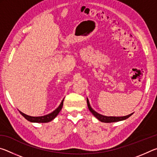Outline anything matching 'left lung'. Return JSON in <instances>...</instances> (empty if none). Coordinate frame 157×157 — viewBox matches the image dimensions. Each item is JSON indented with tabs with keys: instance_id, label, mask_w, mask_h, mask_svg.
Listing matches in <instances>:
<instances>
[{
	"instance_id": "1",
	"label": "left lung",
	"mask_w": 157,
	"mask_h": 157,
	"mask_svg": "<svg viewBox=\"0 0 157 157\" xmlns=\"http://www.w3.org/2000/svg\"><path fill=\"white\" fill-rule=\"evenodd\" d=\"M86 102H87V105H88V108L90 110V111H91V112L94 114V116L95 117V118H97L98 120L101 122H103V123H113V122H118V121L125 120V119L128 118L129 116H131L133 113H132L131 114H129V115H127L125 116H121V117L103 116V115H102V114L98 113V112H96V111L93 109L91 107V105H90V103H89L88 98L86 99Z\"/></svg>"
}]
</instances>
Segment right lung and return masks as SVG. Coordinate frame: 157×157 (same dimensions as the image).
<instances>
[{"instance_id": "add662e5", "label": "right lung", "mask_w": 157, "mask_h": 157, "mask_svg": "<svg viewBox=\"0 0 157 157\" xmlns=\"http://www.w3.org/2000/svg\"><path fill=\"white\" fill-rule=\"evenodd\" d=\"M63 99L61 104L59 105V107H58L56 109L55 111H53L52 113H50L49 114H47L46 116H37V117H34V116H30L26 115V114L23 113V112L19 111L20 113L22 115L24 118L28 120V121L32 122V123H48V122L52 121L55 117H56L58 113L60 112L61 109H62V106H63Z\"/></svg>"}]
</instances>
